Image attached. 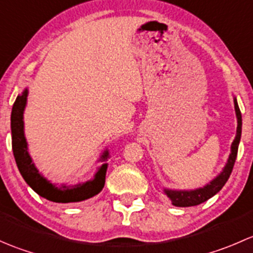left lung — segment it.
Wrapping results in <instances>:
<instances>
[{
  "mask_svg": "<svg viewBox=\"0 0 253 253\" xmlns=\"http://www.w3.org/2000/svg\"><path fill=\"white\" fill-rule=\"evenodd\" d=\"M234 105H235V112L237 117V128H236V136L234 139L233 144H231V153L229 155V159L226 165L224 167L223 171L216 176L214 180L207 183L206 186L201 188H196V190L191 191H177V190H169V188H164V192L168 197L171 200V203L175 207H192L198 206L201 203L206 202L209 198L213 197L214 195L219 192L225 185L228 178L230 177L231 171H233L234 164L237 157V149H239L240 138H241V129H242V119H241V111H240L239 105H237L236 98H234Z\"/></svg>",
  "mask_w": 253,
  "mask_h": 253,
  "instance_id": "obj_1",
  "label": "left lung"
}]
</instances>
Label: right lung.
Returning a JSON list of instances; mask_svg holds the SVG:
<instances>
[{"mask_svg":"<svg viewBox=\"0 0 253 253\" xmlns=\"http://www.w3.org/2000/svg\"><path fill=\"white\" fill-rule=\"evenodd\" d=\"M28 89H25L20 95L17 96L13 104L11 114V131H12V149H13L14 159H16L18 170L23 176L25 182L35 191L39 196L46 198L51 202L56 203H73L88 200L94 197L103 190L105 185V175L108 170V164H103L91 180L83 183L68 186L61 185L55 186L47 181L38 169L35 168L29 153H28V143L24 136V114L27 105ZM109 150H104L100 157L101 162L108 160Z\"/></svg>","mask_w":253,"mask_h":253,"instance_id":"obj_1","label":"right lung"}]
</instances>
